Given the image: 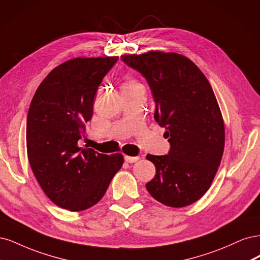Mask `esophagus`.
I'll use <instances>...</instances> for the list:
<instances>
[{"mask_svg":"<svg viewBox=\"0 0 260 260\" xmlns=\"http://www.w3.org/2000/svg\"><path fill=\"white\" fill-rule=\"evenodd\" d=\"M139 156H128V155H125L124 156V160L126 161L127 163H135L139 160Z\"/></svg>","mask_w":260,"mask_h":260,"instance_id":"obj_1","label":"esophagus"}]
</instances>
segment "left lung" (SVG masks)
I'll return each mask as SVG.
<instances>
[{
	"instance_id": "left-lung-1",
	"label": "left lung",
	"mask_w": 260,
	"mask_h": 260,
	"mask_svg": "<svg viewBox=\"0 0 260 260\" xmlns=\"http://www.w3.org/2000/svg\"><path fill=\"white\" fill-rule=\"evenodd\" d=\"M122 61L137 70L151 89L154 120L165 127L170 151L148 154L156 174L146 188L156 201L183 207L203 197L220 165L224 127L211 84L187 57L149 52L123 55Z\"/></svg>"
}]
</instances>
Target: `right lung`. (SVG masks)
I'll return each instance as SVG.
<instances>
[{"instance_id":"1","label":"right lung","mask_w":260,"mask_h":260,"mask_svg":"<svg viewBox=\"0 0 260 260\" xmlns=\"http://www.w3.org/2000/svg\"><path fill=\"white\" fill-rule=\"evenodd\" d=\"M118 57L75 58L51 71L38 87L28 111L27 151L41 188L57 206L84 211L102 200L124 162L80 148L94 99Z\"/></svg>"}]
</instances>
